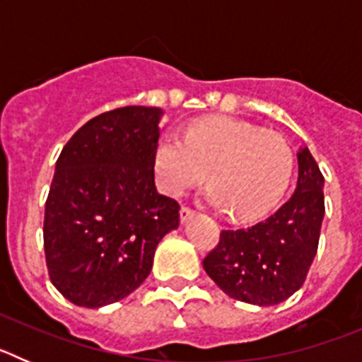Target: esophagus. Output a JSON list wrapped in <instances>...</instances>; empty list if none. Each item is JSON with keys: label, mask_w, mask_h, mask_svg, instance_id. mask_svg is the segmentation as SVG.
Segmentation results:
<instances>
[{"label": "esophagus", "mask_w": 362, "mask_h": 362, "mask_svg": "<svg viewBox=\"0 0 362 362\" xmlns=\"http://www.w3.org/2000/svg\"><path fill=\"white\" fill-rule=\"evenodd\" d=\"M194 216V210L188 209V206H181V210H179V217H181V223H187L190 217Z\"/></svg>", "instance_id": "34e87169"}]
</instances>
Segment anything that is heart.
I'll use <instances>...</instances> for the list:
<instances>
[{
    "label": "heart",
    "mask_w": 362,
    "mask_h": 362,
    "mask_svg": "<svg viewBox=\"0 0 362 362\" xmlns=\"http://www.w3.org/2000/svg\"><path fill=\"white\" fill-rule=\"evenodd\" d=\"M293 166L296 156L283 136L230 117L197 121L185 136L165 134L153 161L165 194L181 196L206 175L204 201L238 219L270 212L288 188Z\"/></svg>",
    "instance_id": "heart-1"
}]
</instances>
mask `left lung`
Returning <instances> with one entry per match:
<instances>
[{
  "mask_svg": "<svg viewBox=\"0 0 362 362\" xmlns=\"http://www.w3.org/2000/svg\"><path fill=\"white\" fill-rule=\"evenodd\" d=\"M297 163L292 197L250 228L223 230L219 245L204 257V272L233 299L274 306L305 283L325 217V177L308 146H300Z\"/></svg>",
  "mask_w": 362,
  "mask_h": 362,
  "instance_id": "obj_1",
  "label": "left lung"
}]
</instances>
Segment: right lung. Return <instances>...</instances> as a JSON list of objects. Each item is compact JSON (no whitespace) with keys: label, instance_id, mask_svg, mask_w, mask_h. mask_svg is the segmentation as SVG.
<instances>
[{"label":"right lung","instance_id":"right-lung-1","mask_svg":"<svg viewBox=\"0 0 362 362\" xmlns=\"http://www.w3.org/2000/svg\"><path fill=\"white\" fill-rule=\"evenodd\" d=\"M165 112L124 107L86 121L56 163L45 204V257L65 299L101 308L139 288L179 204L159 194L153 161Z\"/></svg>","mask_w":362,"mask_h":362}]
</instances>
